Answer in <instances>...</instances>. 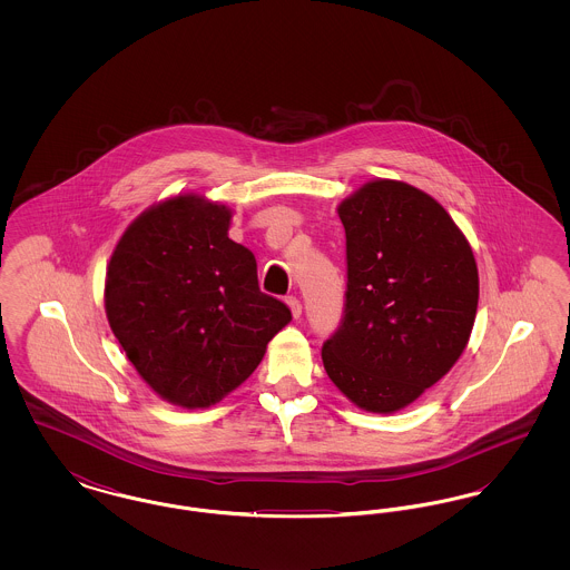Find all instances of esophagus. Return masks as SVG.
<instances>
[{
	"label": "esophagus",
	"instance_id": "esophagus-1",
	"mask_svg": "<svg viewBox=\"0 0 570 570\" xmlns=\"http://www.w3.org/2000/svg\"><path fill=\"white\" fill-rule=\"evenodd\" d=\"M286 303H288V307H291V312H293V318H298L301 316V301L297 297H288L286 298Z\"/></svg>",
	"mask_w": 570,
	"mask_h": 570
}]
</instances>
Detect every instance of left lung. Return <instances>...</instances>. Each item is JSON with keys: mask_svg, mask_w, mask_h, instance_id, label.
Returning <instances> with one entry per match:
<instances>
[{"mask_svg": "<svg viewBox=\"0 0 570 570\" xmlns=\"http://www.w3.org/2000/svg\"><path fill=\"white\" fill-rule=\"evenodd\" d=\"M337 214L348 291L323 363L354 406L391 414L434 386L465 351L479 305L476 261L446 209L404 181H370Z\"/></svg>", "mask_w": 570, "mask_h": 570, "instance_id": "1", "label": "left lung"}]
</instances>
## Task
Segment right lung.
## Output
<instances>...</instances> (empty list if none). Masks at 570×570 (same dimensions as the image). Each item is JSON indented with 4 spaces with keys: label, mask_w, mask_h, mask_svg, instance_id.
I'll list each match as a JSON object with an SVG mask.
<instances>
[{
    "label": "right lung",
    "mask_w": 570,
    "mask_h": 570,
    "mask_svg": "<svg viewBox=\"0 0 570 570\" xmlns=\"http://www.w3.org/2000/svg\"><path fill=\"white\" fill-rule=\"evenodd\" d=\"M230 209L194 191L145 209L115 245L105 307L145 380L175 406L209 407L252 376L291 309L258 288L228 239Z\"/></svg>",
    "instance_id": "obj_1"
}]
</instances>
